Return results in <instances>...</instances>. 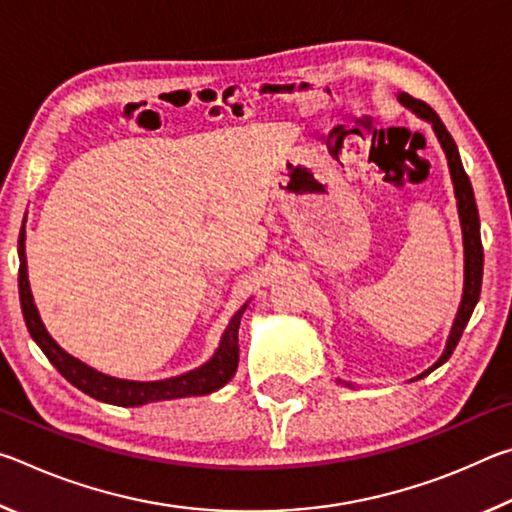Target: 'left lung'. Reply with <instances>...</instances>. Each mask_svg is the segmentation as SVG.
Returning a JSON list of instances; mask_svg holds the SVG:
<instances>
[{
    "mask_svg": "<svg viewBox=\"0 0 512 512\" xmlns=\"http://www.w3.org/2000/svg\"><path fill=\"white\" fill-rule=\"evenodd\" d=\"M397 101L402 103L404 108H409L415 117H420L424 121H429L433 133H436L440 146H443L445 158H447V167H449V176H452V185H454V196H456V210H458V219H461V232H463V296H461V305H458L456 318L452 323V329H449L445 350L440 354L438 361L433 363L429 370H424L422 375L415 379L427 377L431 370H436L438 366L452 357L454 348L461 341V334L470 320L472 311L479 302V293H481V280H483V246H481V223H479V210H476V201H474V192H472V183L467 178V173L463 169L461 155H458L456 142L452 140V135L447 133V128L440 117L433 112L427 103L420 99H413L411 94L400 92L397 94ZM339 384L352 388L350 381L336 379Z\"/></svg>",
    "mask_w": 512,
    "mask_h": 512,
    "instance_id": "1",
    "label": "left lung"
}]
</instances>
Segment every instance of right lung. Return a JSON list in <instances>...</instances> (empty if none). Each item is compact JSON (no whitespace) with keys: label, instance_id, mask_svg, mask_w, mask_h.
<instances>
[{"label":"right lung","instance_id":"1","mask_svg":"<svg viewBox=\"0 0 512 512\" xmlns=\"http://www.w3.org/2000/svg\"><path fill=\"white\" fill-rule=\"evenodd\" d=\"M27 223V219H24ZM27 230H20V239H17V255H20V305L24 314V323L29 327L31 339L38 343V348L45 352V357L54 363L60 375H63L69 384H74L85 395L94 397V400L115 404V406H142L149 402H162V400H178V397H194V395H210L219 391L228 381L235 377L237 363H239V323L241 316L248 307V302L241 307L232 320L225 327V332L219 341V348L207 359L203 366H198L189 372H183L178 377L158 379V381H133V379H119L106 375L97 368L88 366V363L72 357L54 341V336L47 332L45 323L38 314L36 302H33L29 273H27Z\"/></svg>","mask_w":512,"mask_h":512}]
</instances>
